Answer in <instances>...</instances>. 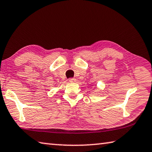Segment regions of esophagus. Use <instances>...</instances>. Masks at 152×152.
I'll return each instance as SVG.
<instances>
[{"mask_svg":"<svg viewBox=\"0 0 152 152\" xmlns=\"http://www.w3.org/2000/svg\"><path fill=\"white\" fill-rule=\"evenodd\" d=\"M69 81L70 82V83H74V82L76 81V79L75 78H69Z\"/></svg>","mask_w":152,"mask_h":152,"instance_id":"esophagus-1","label":"esophagus"}]
</instances>
